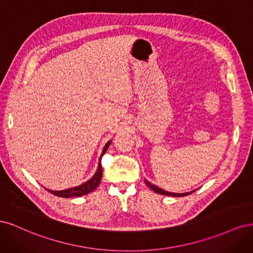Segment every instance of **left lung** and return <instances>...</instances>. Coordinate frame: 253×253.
<instances>
[{
    "label": "left lung",
    "instance_id": "left-lung-1",
    "mask_svg": "<svg viewBox=\"0 0 253 253\" xmlns=\"http://www.w3.org/2000/svg\"><path fill=\"white\" fill-rule=\"evenodd\" d=\"M144 181H145V183H147V186H148L151 190H153V191H154V192H156V193H158V194H163V195H167V196L180 197V196H187V195H189V194H191V193H193V191H191V192H188V193H172V192H168V191H165V190H163V189H160L159 187H157V186H155V185H153V183H151V182L148 181V180H144Z\"/></svg>",
    "mask_w": 253,
    "mask_h": 253
}]
</instances>
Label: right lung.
<instances>
[{"mask_svg": "<svg viewBox=\"0 0 253 253\" xmlns=\"http://www.w3.org/2000/svg\"><path fill=\"white\" fill-rule=\"evenodd\" d=\"M110 144H111V141H109L108 143L104 145L103 151H102L101 156H100V163L98 164L97 171H96L95 175L89 180L82 183V185H80L78 187H74V188H70V189H66V190H61V191H52V190H48V189H46V190L53 195L60 196V197H66V198L75 197V196H82V195H85V194L93 192V191L99 186V183H100V181H101V178H102L101 158L105 154V152H106V150H108Z\"/></svg>", "mask_w": 253, "mask_h": 253, "instance_id": "1", "label": "right lung"}]
</instances>
